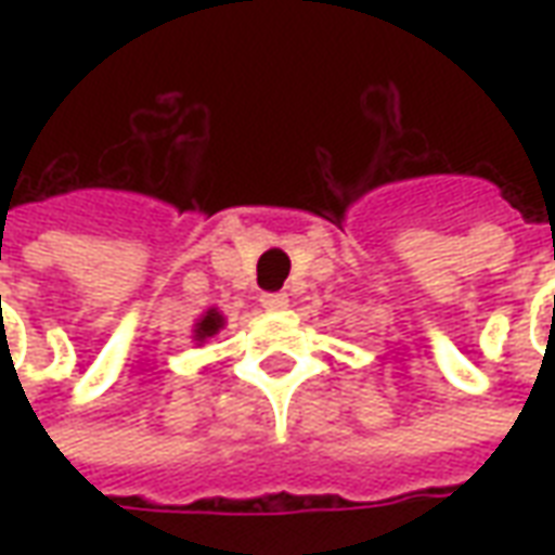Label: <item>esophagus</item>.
Here are the masks:
<instances>
[{"instance_id":"1","label":"esophagus","mask_w":555,"mask_h":555,"mask_svg":"<svg viewBox=\"0 0 555 555\" xmlns=\"http://www.w3.org/2000/svg\"><path fill=\"white\" fill-rule=\"evenodd\" d=\"M261 306H264V309H285V306H288V294H282V291H267V294H261Z\"/></svg>"}]
</instances>
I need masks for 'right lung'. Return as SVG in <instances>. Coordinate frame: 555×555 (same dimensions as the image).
Returning <instances> with one entry per match:
<instances>
[{"instance_id": "obj_1", "label": "right lung", "mask_w": 555, "mask_h": 555, "mask_svg": "<svg viewBox=\"0 0 555 555\" xmlns=\"http://www.w3.org/2000/svg\"><path fill=\"white\" fill-rule=\"evenodd\" d=\"M219 326H222V314L210 309V312H207L205 318H202V321L195 324V338L202 341V338L214 336V333H219Z\"/></svg>"}]
</instances>
